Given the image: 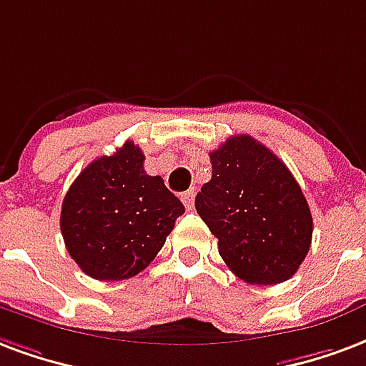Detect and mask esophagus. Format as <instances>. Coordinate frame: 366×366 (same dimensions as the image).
<instances>
[{"instance_id":"esophagus-1","label":"esophagus","mask_w":366,"mask_h":366,"mask_svg":"<svg viewBox=\"0 0 366 366\" xmlns=\"http://www.w3.org/2000/svg\"><path fill=\"white\" fill-rule=\"evenodd\" d=\"M180 199H182V204L186 205V209H194V199H196V190L184 192L182 196H180Z\"/></svg>"}]
</instances>
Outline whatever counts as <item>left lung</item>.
I'll list each match as a JSON object with an SVG mask.
<instances>
[{"mask_svg": "<svg viewBox=\"0 0 366 366\" xmlns=\"http://www.w3.org/2000/svg\"><path fill=\"white\" fill-rule=\"evenodd\" d=\"M209 157L211 180L196 196V209L217 237L224 264L252 285L293 277L310 250L312 215L291 170L246 134Z\"/></svg>", "mask_w": 366, "mask_h": 366, "instance_id": "obj_1", "label": "left lung"}]
</instances>
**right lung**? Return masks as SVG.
Returning <instances> with one entry per match:
<instances>
[{"mask_svg": "<svg viewBox=\"0 0 366 366\" xmlns=\"http://www.w3.org/2000/svg\"><path fill=\"white\" fill-rule=\"evenodd\" d=\"M145 155L126 142L81 172L61 204L59 229L69 256L99 281L129 280L155 259L184 213L161 176L143 169Z\"/></svg>", "mask_w": 366, "mask_h": 366, "instance_id": "1", "label": "right lung"}]
</instances>
